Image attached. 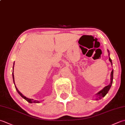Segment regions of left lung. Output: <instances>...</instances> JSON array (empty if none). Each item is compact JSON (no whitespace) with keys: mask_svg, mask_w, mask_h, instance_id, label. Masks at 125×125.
Instances as JSON below:
<instances>
[{"mask_svg":"<svg viewBox=\"0 0 125 125\" xmlns=\"http://www.w3.org/2000/svg\"><path fill=\"white\" fill-rule=\"evenodd\" d=\"M108 52H109V51L108 50ZM108 55L110 56V53L108 54ZM109 61H110V62L111 63V64L112 65V60L111 59L110 57H109ZM113 70H112V72H111V83L110 84L108 85L105 86L103 90H101V91H100L99 92L97 93V98H96V100H99V99H101L102 98L104 97H105L106 94L108 91H109V90L110 89V87L111 86V85H112V82H113Z\"/></svg>","mask_w":125,"mask_h":125,"instance_id":"left-lung-1","label":"left lung"}]
</instances>
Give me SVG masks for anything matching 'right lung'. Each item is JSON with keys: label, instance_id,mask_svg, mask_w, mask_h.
Instances as JSON below:
<instances>
[{"label": "right lung", "instance_id": "add662e5", "mask_svg": "<svg viewBox=\"0 0 125 125\" xmlns=\"http://www.w3.org/2000/svg\"><path fill=\"white\" fill-rule=\"evenodd\" d=\"M14 65H13V73H12V76H13V82H14V84H15V83H14V74H13V69H14ZM15 89L17 90V92H18V94H19L23 98H24V99L26 100V101H27V102H28V103H40L41 102L40 101H38V100H34V99H30V98H27V97H26L25 96H24V95H23L19 91V90H18V89H17V87H16V86H15Z\"/></svg>", "mask_w": 125, "mask_h": 125}]
</instances>
